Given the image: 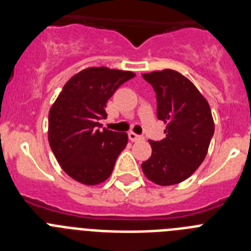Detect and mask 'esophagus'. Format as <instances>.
Instances as JSON below:
<instances>
[{
  "label": "esophagus",
  "instance_id": "obj_1",
  "mask_svg": "<svg viewBox=\"0 0 251 251\" xmlns=\"http://www.w3.org/2000/svg\"><path fill=\"white\" fill-rule=\"evenodd\" d=\"M128 137H129V139L132 142H137V141H143V137L142 136H138V134H136L134 132H129L128 133Z\"/></svg>",
  "mask_w": 251,
  "mask_h": 251
}]
</instances>
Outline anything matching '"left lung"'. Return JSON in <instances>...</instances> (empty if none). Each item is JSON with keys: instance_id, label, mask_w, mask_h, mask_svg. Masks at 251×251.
<instances>
[{"instance_id": "left-lung-1", "label": "left lung", "mask_w": 251, "mask_h": 251, "mask_svg": "<svg viewBox=\"0 0 251 251\" xmlns=\"http://www.w3.org/2000/svg\"><path fill=\"white\" fill-rule=\"evenodd\" d=\"M142 76L156 92L157 117L167 124L166 138L148 141L152 154L142 171L156 185H176L191 176L207 154L215 130L211 109L192 81L176 70Z\"/></svg>"}]
</instances>
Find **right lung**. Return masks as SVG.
Segmentation results:
<instances>
[{
	"label": "right lung",
	"mask_w": 251,
	"mask_h": 251,
	"mask_svg": "<svg viewBox=\"0 0 251 251\" xmlns=\"http://www.w3.org/2000/svg\"><path fill=\"white\" fill-rule=\"evenodd\" d=\"M133 72L93 66L73 75L51 105L48 138L55 158L68 176L86 186L109 178L127 133L99 129L106 101Z\"/></svg>",
	"instance_id": "add662e5"
}]
</instances>
